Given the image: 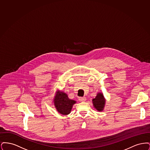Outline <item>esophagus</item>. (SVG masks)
Here are the masks:
<instances>
[{"label":"esophagus","instance_id":"obj_1","mask_svg":"<svg viewBox=\"0 0 150 150\" xmlns=\"http://www.w3.org/2000/svg\"><path fill=\"white\" fill-rule=\"evenodd\" d=\"M79 100H80V101H82V102H85L86 100V97H79Z\"/></svg>","mask_w":150,"mask_h":150}]
</instances>
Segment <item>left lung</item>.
<instances>
[{
  "label": "left lung",
  "mask_w": 150,
  "mask_h": 150,
  "mask_svg": "<svg viewBox=\"0 0 150 150\" xmlns=\"http://www.w3.org/2000/svg\"><path fill=\"white\" fill-rule=\"evenodd\" d=\"M94 108L98 111H102L104 109L106 100L102 93H98L96 98L92 100Z\"/></svg>",
  "instance_id": "8db88e82"
}]
</instances>
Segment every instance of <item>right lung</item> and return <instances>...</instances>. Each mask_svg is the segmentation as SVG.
Wrapping results in <instances>:
<instances>
[{"instance_id":"right-lung-1","label":"right lung","mask_w":150,"mask_h":150,"mask_svg":"<svg viewBox=\"0 0 150 150\" xmlns=\"http://www.w3.org/2000/svg\"><path fill=\"white\" fill-rule=\"evenodd\" d=\"M54 105L57 111L64 115L69 114L76 100L69 98L67 94L62 91H58L53 100Z\"/></svg>"}]
</instances>
